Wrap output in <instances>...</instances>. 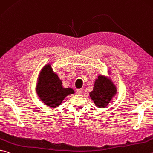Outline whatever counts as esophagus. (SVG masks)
<instances>
[{
  "mask_svg": "<svg viewBox=\"0 0 153 153\" xmlns=\"http://www.w3.org/2000/svg\"><path fill=\"white\" fill-rule=\"evenodd\" d=\"M76 93L77 94H82V93H83V90H77V91H76Z\"/></svg>",
  "mask_w": 153,
  "mask_h": 153,
  "instance_id": "34e87169",
  "label": "esophagus"
}]
</instances>
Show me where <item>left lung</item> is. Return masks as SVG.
I'll return each mask as SVG.
<instances>
[{"mask_svg": "<svg viewBox=\"0 0 153 153\" xmlns=\"http://www.w3.org/2000/svg\"><path fill=\"white\" fill-rule=\"evenodd\" d=\"M116 93L115 85L103 76H99L96 80L93 91L90 93L96 106L105 108Z\"/></svg>", "mask_w": 153, "mask_h": 153, "instance_id": "obj_1", "label": "left lung"}]
</instances>
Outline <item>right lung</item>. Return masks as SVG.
I'll return each mask as SVG.
<instances>
[{"label":"right lung","instance_id":"1","mask_svg":"<svg viewBox=\"0 0 153 153\" xmlns=\"http://www.w3.org/2000/svg\"><path fill=\"white\" fill-rule=\"evenodd\" d=\"M37 93L44 104L55 108L62 104L66 96L74 93L71 88H64L62 80L53 73L49 65L44 67L39 76Z\"/></svg>","mask_w":153,"mask_h":153}]
</instances>
